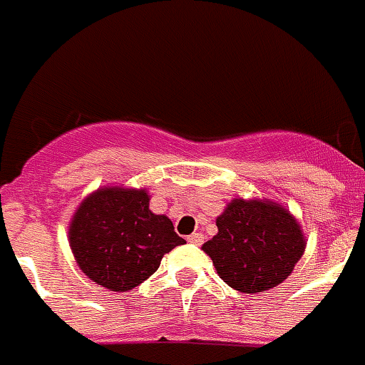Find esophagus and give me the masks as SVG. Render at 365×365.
Listing matches in <instances>:
<instances>
[{"mask_svg": "<svg viewBox=\"0 0 365 365\" xmlns=\"http://www.w3.org/2000/svg\"><path fill=\"white\" fill-rule=\"evenodd\" d=\"M187 240H189L191 244H196V246H198V244L204 242V235H202V233H192V235L187 237Z\"/></svg>", "mask_w": 365, "mask_h": 365, "instance_id": "obj_1", "label": "esophagus"}]
</instances>
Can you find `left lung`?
<instances>
[{
	"label": "left lung",
	"mask_w": 365,
	"mask_h": 365,
	"mask_svg": "<svg viewBox=\"0 0 365 365\" xmlns=\"http://www.w3.org/2000/svg\"><path fill=\"white\" fill-rule=\"evenodd\" d=\"M217 227V235L202 250L222 281L244 294L266 292L283 283L307 246L299 222L270 200H231Z\"/></svg>",
	"instance_id": "8db88e82"
}]
</instances>
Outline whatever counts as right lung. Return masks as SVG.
<instances>
[{
	"label": "right lung",
	"mask_w": 365,
	"mask_h": 365,
	"mask_svg": "<svg viewBox=\"0 0 365 365\" xmlns=\"http://www.w3.org/2000/svg\"><path fill=\"white\" fill-rule=\"evenodd\" d=\"M147 189L101 187L86 196L69 224V246L93 283L126 292L160 268L165 253L185 244L173 222L148 209Z\"/></svg>",
	"instance_id": "right-lung-1"
}]
</instances>
